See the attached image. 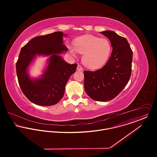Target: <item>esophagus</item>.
I'll return each mask as SVG.
<instances>
[{
    "label": "esophagus",
    "instance_id": "esophagus-1",
    "mask_svg": "<svg viewBox=\"0 0 157 157\" xmlns=\"http://www.w3.org/2000/svg\"><path fill=\"white\" fill-rule=\"evenodd\" d=\"M77 69L78 71H82L83 70V67H82L80 65H78V66H77Z\"/></svg>",
    "mask_w": 157,
    "mask_h": 157
}]
</instances>
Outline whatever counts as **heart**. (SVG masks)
Here are the masks:
<instances>
[{
	"label": "heart",
	"mask_w": 157,
	"mask_h": 157,
	"mask_svg": "<svg viewBox=\"0 0 157 157\" xmlns=\"http://www.w3.org/2000/svg\"><path fill=\"white\" fill-rule=\"evenodd\" d=\"M70 53L76 57L77 53L83 54L82 62L90 69H98L108 62L111 56L112 46L105 38L85 35L77 38L74 46H68Z\"/></svg>",
	"instance_id": "obj_1"
}]
</instances>
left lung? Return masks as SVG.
I'll use <instances>...</instances> for the list:
<instances>
[{"label": "left lung", "mask_w": 157, "mask_h": 157, "mask_svg": "<svg viewBox=\"0 0 157 157\" xmlns=\"http://www.w3.org/2000/svg\"><path fill=\"white\" fill-rule=\"evenodd\" d=\"M100 33L107 37L112 47L106 64L96 71H84L86 94L96 101H107L117 96L128 84L131 75L132 51L128 40L112 31Z\"/></svg>", "instance_id": "1"}]
</instances>
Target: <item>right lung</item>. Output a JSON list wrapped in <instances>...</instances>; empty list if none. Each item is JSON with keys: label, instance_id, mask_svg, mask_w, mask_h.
<instances>
[{"label": "right lung", "instance_id": "add662e5", "mask_svg": "<svg viewBox=\"0 0 157 157\" xmlns=\"http://www.w3.org/2000/svg\"><path fill=\"white\" fill-rule=\"evenodd\" d=\"M58 31L32 39L20 52L16 63L18 82L23 93L32 103L44 106L57 104L63 97L66 84L77 64H69L60 56L67 52L63 37ZM37 56H48L43 74L37 78L29 74V67Z\"/></svg>", "mask_w": 157, "mask_h": 157}]
</instances>
